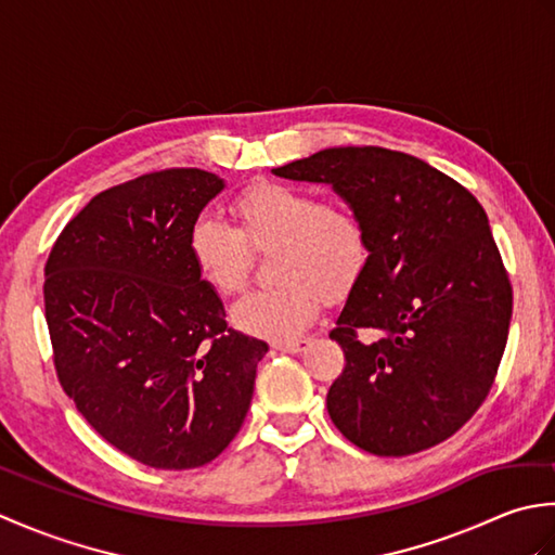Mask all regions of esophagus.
<instances>
[{
  "mask_svg": "<svg viewBox=\"0 0 555 555\" xmlns=\"http://www.w3.org/2000/svg\"><path fill=\"white\" fill-rule=\"evenodd\" d=\"M308 344H310L308 338H293V340H276L274 348L281 352H291V356H296V352H302Z\"/></svg>",
  "mask_w": 555,
  "mask_h": 555,
  "instance_id": "obj_1",
  "label": "esophagus"
}]
</instances>
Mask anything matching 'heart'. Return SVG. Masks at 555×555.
I'll use <instances>...</instances> for the list:
<instances>
[{"label":"heart","instance_id":"b5f03b06","mask_svg":"<svg viewBox=\"0 0 555 555\" xmlns=\"http://www.w3.org/2000/svg\"><path fill=\"white\" fill-rule=\"evenodd\" d=\"M238 231L203 215L188 231V255L217 296H235L247 281L250 250L274 245L269 257L274 286L247 293L231 322L245 334L291 338L308 326L324 298H338L367 264V231L344 203L320 199L291 183H255L233 199Z\"/></svg>","mask_w":555,"mask_h":555}]
</instances>
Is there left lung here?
Listing matches in <instances>:
<instances>
[{
    "instance_id": "1",
    "label": "left lung",
    "mask_w": 555,
    "mask_h": 555,
    "mask_svg": "<svg viewBox=\"0 0 555 555\" xmlns=\"http://www.w3.org/2000/svg\"><path fill=\"white\" fill-rule=\"evenodd\" d=\"M271 171L332 185L367 231V264L328 334L346 352L326 396L336 429L374 455L446 441L485 403L508 340L513 288L485 207L384 147H328Z\"/></svg>"
}]
</instances>
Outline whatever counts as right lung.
<instances>
[{"mask_svg":"<svg viewBox=\"0 0 555 555\" xmlns=\"http://www.w3.org/2000/svg\"><path fill=\"white\" fill-rule=\"evenodd\" d=\"M223 179L145 173L95 195L44 264V317L66 396L104 441L157 469L207 465L250 410L264 340L229 328L188 231Z\"/></svg>","mask_w":555,"mask_h":555,"instance_id":"right-lung-1","label":"right lung"}]
</instances>
